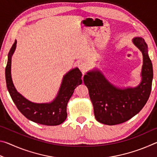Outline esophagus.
<instances>
[{"mask_svg":"<svg viewBox=\"0 0 157 157\" xmlns=\"http://www.w3.org/2000/svg\"><path fill=\"white\" fill-rule=\"evenodd\" d=\"M78 65L79 68L80 69V70L82 71V72L83 73L86 71L87 68H88V64H87V63L85 62H83V61H82V62H79L78 63Z\"/></svg>","mask_w":157,"mask_h":157,"instance_id":"esophagus-1","label":"esophagus"}]
</instances>
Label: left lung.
<instances>
[{
    "instance_id": "1",
    "label": "left lung",
    "mask_w": 157,
    "mask_h": 157,
    "mask_svg": "<svg viewBox=\"0 0 157 157\" xmlns=\"http://www.w3.org/2000/svg\"><path fill=\"white\" fill-rule=\"evenodd\" d=\"M132 42L143 55L141 82L137 86H116L98 68L89 71L84 76V83L89 89L95 119L99 123L108 125L124 123L139 113L150 97L153 68L147 45L139 36L134 37Z\"/></svg>"
}]
</instances>
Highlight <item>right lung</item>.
Returning a JSON list of instances; mask_svg holds the SVG:
<instances>
[{"label": "right lung", "mask_w": 157, "mask_h": 157, "mask_svg": "<svg viewBox=\"0 0 157 157\" xmlns=\"http://www.w3.org/2000/svg\"><path fill=\"white\" fill-rule=\"evenodd\" d=\"M17 47V40L8 53V59L5 68V79L7 88L13 102L18 109L28 120L45 125H58L64 122L67 117L66 106L68 100L78 85L81 84L82 73L78 68L69 71L63 77L57 96L52 102L35 103L26 99L16 89L11 75L12 57Z\"/></svg>", "instance_id": "1"}]
</instances>
